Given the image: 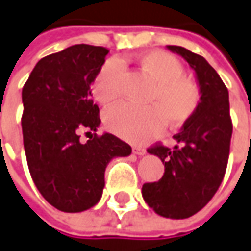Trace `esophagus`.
I'll return each instance as SVG.
<instances>
[{
    "label": "esophagus",
    "mask_w": 251,
    "mask_h": 251,
    "mask_svg": "<svg viewBox=\"0 0 251 251\" xmlns=\"http://www.w3.org/2000/svg\"><path fill=\"white\" fill-rule=\"evenodd\" d=\"M133 152L137 155H144L147 151H146V148L144 147H140V146H134L133 147Z\"/></svg>",
    "instance_id": "obj_1"
}]
</instances>
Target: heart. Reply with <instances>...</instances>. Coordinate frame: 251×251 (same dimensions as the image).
Masks as SVG:
<instances>
[{
    "label": "heart",
    "mask_w": 251,
    "mask_h": 251,
    "mask_svg": "<svg viewBox=\"0 0 251 251\" xmlns=\"http://www.w3.org/2000/svg\"><path fill=\"white\" fill-rule=\"evenodd\" d=\"M125 57L110 59L93 79V95L101 104L114 103L121 95ZM139 70L152 82L146 107L119 104L105 114V125L122 139L140 143L161 132L165 119L169 126L183 125L195 114L201 92L192 79L184 75L181 61L163 50H150L136 57Z\"/></svg>",
    "instance_id": "b5f03b06"
}]
</instances>
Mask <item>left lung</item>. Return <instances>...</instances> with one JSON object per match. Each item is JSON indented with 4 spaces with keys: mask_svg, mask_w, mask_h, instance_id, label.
<instances>
[{
    "mask_svg": "<svg viewBox=\"0 0 251 251\" xmlns=\"http://www.w3.org/2000/svg\"><path fill=\"white\" fill-rule=\"evenodd\" d=\"M197 74L201 101L195 114L173 137L175 148L156 143L150 154L161 158V180L146 183L143 198L156 214L168 219H188L209 203L226 175L232 136L229 96L223 79L201 54L183 47L168 45Z\"/></svg>",
    "mask_w": 251,
    "mask_h": 251,
    "instance_id": "left-lung-1",
    "label": "left lung"
}]
</instances>
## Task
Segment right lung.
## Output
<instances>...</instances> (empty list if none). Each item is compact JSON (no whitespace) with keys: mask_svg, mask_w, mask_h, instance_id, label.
Wrapping results in <instances>:
<instances>
[{"mask_svg":"<svg viewBox=\"0 0 251 251\" xmlns=\"http://www.w3.org/2000/svg\"><path fill=\"white\" fill-rule=\"evenodd\" d=\"M108 49L73 45L42 57L22 90V130L28 170L48 203L66 213L90 209L104 188L107 163L132 147L114 136H97L99 105L90 83ZM90 134L86 143L80 133Z\"/></svg>","mask_w":251,"mask_h":251,"instance_id":"add662e5","label":"right lung"}]
</instances>
